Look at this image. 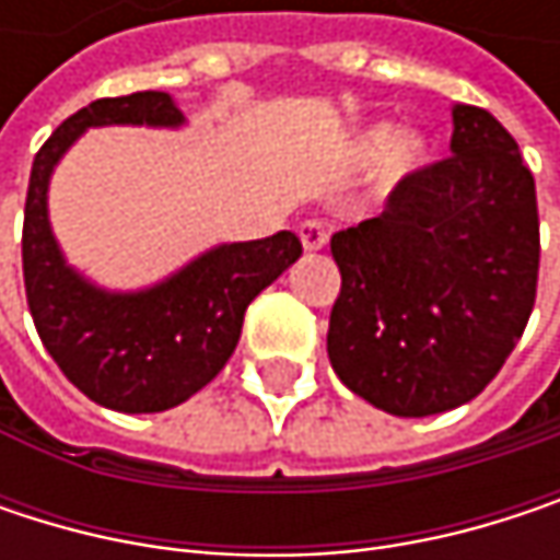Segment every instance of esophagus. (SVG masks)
<instances>
[{"instance_id": "obj_1", "label": "esophagus", "mask_w": 560, "mask_h": 560, "mask_svg": "<svg viewBox=\"0 0 560 560\" xmlns=\"http://www.w3.org/2000/svg\"><path fill=\"white\" fill-rule=\"evenodd\" d=\"M298 236H301V246L307 249V253H317V249H324L327 246V230H324V223H317V220H304L301 226H298Z\"/></svg>"}]
</instances>
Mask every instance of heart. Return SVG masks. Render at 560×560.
Listing matches in <instances>:
<instances>
[{
  "label": "heart",
  "instance_id": "heart-1",
  "mask_svg": "<svg viewBox=\"0 0 560 560\" xmlns=\"http://www.w3.org/2000/svg\"><path fill=\"white\" fill-rule=\"evenodd\" d=\"M428 155H431V142L421 132H415V129L395 132V126L389 122H376V126L363 129L353 142V162L363 168L380 165L383 180H389V184H398V180L411 177L415 171L424 168Z\"/></svg>",
  "mask_w": 560,
  "mask_h": 560
}]
</instances>
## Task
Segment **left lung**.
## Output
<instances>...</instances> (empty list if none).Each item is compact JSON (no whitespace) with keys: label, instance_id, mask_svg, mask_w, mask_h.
Listing matches in <instances>:
<instances>
[{"label":"left lung","instance_id":"1","mask_svg":"<svg viewBox=\"0 0 560 560\" xmlns=\"http://www.w3.org/2000/svg\"><path fill=\"white\" fill-rule=\"evenodd\" d=\"M451 116V155L405 177L380 217L330 240L340 266L330 366L398 418L477 398L535 304V177L487 109L457 103Z\"/></svg>","mask_w":560,"mask_h":560}]
</instances>
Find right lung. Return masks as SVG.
Masks as SVG:
<instances>
[{"label": "right lung", "instance_id": "add662e5", "mask_svg": "<svg viewBox=\"0 0 560 560\" xmlns=\"http://www.w3.org/2000/svg\"><path fill=\"white\" fill-rule=\"evenodd\" d=\"M184 122L162 90L96 100L57 126L28 177L22 269L38 337L86 398L126 415L168 411L203 389L233 357L249 301L301 256L298 236L281 230L210 246L168 279L136 291L103 288L67 262L48 217V187L70 145L86 129Z\"/></svg>", "mask_w": 560, "mask_h": 560}]
</instances>
